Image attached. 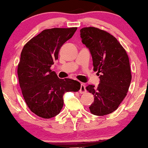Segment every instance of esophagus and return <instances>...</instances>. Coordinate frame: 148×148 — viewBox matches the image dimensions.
<instances>
[{
  "instance_id": "obj_1",
  "label": "esophagus",
  "mask_w": 148,
  "mask_h": 148,
  "mask_svg": "<svg viewBox=\"0 0 148 148\" xmlns=\"http://www.w3.org/2000/svg\"><path fill=\"white\" fill-rule=\"evenodd\" d=\"M79 92L81 94H85L87 92L86 88H85V85L84 83H81V88H80Z\"/></svg>"
}]
</instances>
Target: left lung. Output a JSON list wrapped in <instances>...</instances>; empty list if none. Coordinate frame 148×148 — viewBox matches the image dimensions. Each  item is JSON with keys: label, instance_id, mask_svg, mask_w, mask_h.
I'll use <instances>...</instances> for the list:
<instances>
[{"label": "left lung", "instance_id": "8db88e82", "mask_svg": "<svg viewBox=\"0 0 148 148\" xmlns=\"http://www.w3.org/2000/svg\"><path fill=\"white\" fill-rule=\"evenodd\" d=\"M82 42L89 48L94 71L100 76L98 86L90 85L86 90L94 95L90 112L104 116L114 112L125 99L132 80L128 55L115 37L94 27L80 30Z\"/></svg>", "mask_w": 148, "mask_h": 148}]
</instances>
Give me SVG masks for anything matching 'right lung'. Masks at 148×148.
I'll list each match as a JSON object with an SVG mask.
<instances>
[{"label": "right lung", "instance_id": "add662e5", "mask_svg": "<svg viewBox=\"0 0 148 148\" xmlns=\"http://www.w3.org/2000/svg\"><path fill=\"white\" fill-rule=\"evenodd\" d=\"M76 29H45L23 48L17 69L19 85L27 106L39 117L50 119L58 114L63 106V94L81 88L79 81L60 79L50 69L58 60L60 47Z\"/></svg>", "mask_w": 148, "mask_h": 148}]
</instances>
